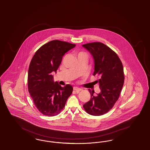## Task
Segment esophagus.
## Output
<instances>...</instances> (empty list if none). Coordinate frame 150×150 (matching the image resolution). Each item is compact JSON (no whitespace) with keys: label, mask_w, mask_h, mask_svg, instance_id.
Wrapping results in <instances>:
<instances>
[{"label":"esophagus","mask_w":150,"mask_h":150,"mask_svg":"<svg viewBox=\"0 0 150 150\" xmlns=\"http://www.w3.org/2000/svg\"><path fill=\"white\" fill-rule=\"evenodd\" d=\"M74 90L75 91H76V92L78 93H79V92L81 91V89L80 88H79L77 87V86H74Z\"/></svg>","instance_id":"esophagus-1"}]
</instances>
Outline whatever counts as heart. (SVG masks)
<instances>
[{
  "instance_id": "b5f03b06",
  "label": "heart",
  "mask_w": 150,
  "mask_h": 150,
  "mask_svg": "<svg viewBox=\"0 0 150 150\" xmlns=\"http://www.w3.org/2000/svg\"><path fill=\"white\" fill-rule=\"evenodd\" d=\"M83 54V53H79V54Z\"/></svg>"
}]
</instances>
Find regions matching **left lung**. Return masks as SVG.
I'll return each instance as SVG.
<instances>
[{
	"label": "left lung",
	"instance_id": "obj_1",
	"mask_svg": "<svg viewBox=\"0 0 150 150\" xmlns=\"http://www.w3.org/2000/svg\"><path fill=\"white\" fill-rule=\"evenodd\" d=\"M83 47L93 56L94 60V76L100 79V92L94 96L89 89L91 98L83 105L86 112L93 116H100L108 112L118 100L124 82V74L121 60L114 50L105 44L93 42Z\"/></svg>",
	"mask_w": 150,
	"mask_h": 150
}]
</instances>
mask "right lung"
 Segmentation results:
<instances>
[{
    "label": "right lung",
    "mask_w": 150,
    "mask_h": 150,
    "mask_svg": "<svg viewBox=\"0 0 150 150\" xmlns=\"http://www.w3.org/2000/svg\"><path fill=\"white\" fill-rule=\"evenodd\" d=\"M76 46L74 44L52 40L37 50L29 65L28 91L38 110L48 116L59 114L64 108L73 88L62 87L53 81L52 72H56L63 56Z\"/></svg>",
    "instance_id": "1"
}]
</instances>
